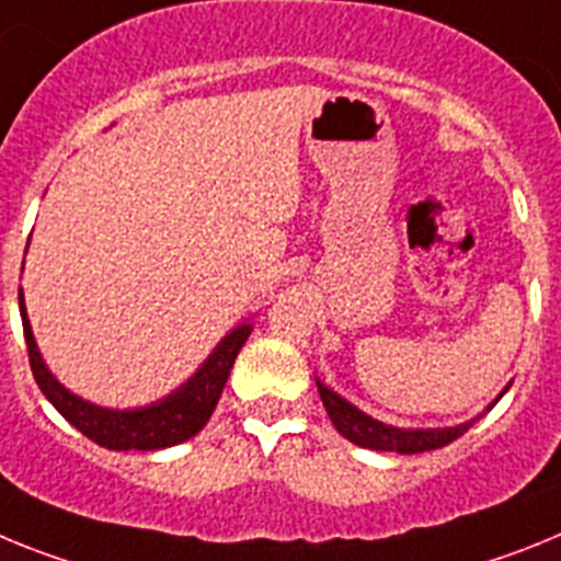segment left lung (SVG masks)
I'll return each instance as SVG.
<instances>
[{
    "instance_id": "8db88e82",
    "label": "left lung",
    "mask_w": 561,
    "mask_h": 561,
    "mask_svg": "<svg viewBox=\"0 0 561 561\" xmlns=\"http://www.w3.org/2000/svg\"><path fill=\"white\" fill-rule=\"evenodd\" d=\"M316 387H319V396L324 409H328L330 421L333 426L339 428L341 437H347L350 443L355 446H362V449H375V451H398V455H421V451H432V449H440V446H449L451 440L462 435V432H469V426L474 421L489 412L500 398L508 392L511 383H505V389L494 401L485 407V412H480L477 417L471 421H462L457 426H437V428H401V426H389L383 421H375L373 415L362 412V409L350 403L347 398H341L339 392H333L330 387L316 378Z\"/></svg>"
}]
</instances>
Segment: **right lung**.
<instances>
[{
  "mask_svg": "<svg viewBox=\"0 0 561 561\" xmlns=\"http://www.w3.org/2000/svg\"><path fill=\"white\" fill-rule=\"evenodd\" d=\"M24 267V265H22ZM19 313H22L24 341H27V355H31V369L38 389L45 392L47 401L92 443H99L112 451H154L165 446H178L188 440L206 426L214 407L220 401L222 387L231 375L233 362L240 355L242 344L251 335L253 324L242 321L226 339L211 350L206 362L199 364L197 373L186 383H180L169 396L154 403L135 409H110L99 403L84 401L81 396L70 392L56 375L47 369L45 358L38 353V344L33 339L31 319L24 308V294L19 290Z\"/></svg>",
  "mask_w": 561,
  "mask_h": 561,
  "instance_id": "right-lung-1",
  "label": "right lung"
}]
</instances>
